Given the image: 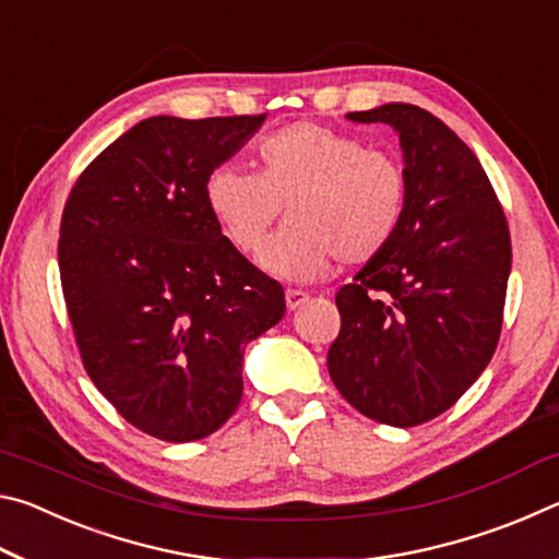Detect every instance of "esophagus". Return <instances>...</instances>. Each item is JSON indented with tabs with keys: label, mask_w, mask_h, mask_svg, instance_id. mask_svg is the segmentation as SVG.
I'll return each instance as SVG.
<instances>
[{
	"label": "esophagus",
	"mask_w": 559,
	"mask_h": 559,
	"mask_svg": "<svg viewBox=\"0 0 559 559\" xmlns=\"http://www.w3.org/2000/svg\"><path fill=\"white\" fill-rule=\"evenodd\" d=\"M308 293H302V290H293V288H288L286 290V306H288V310H296V308H300L302 302H308Z\"/></svg>",
	"instance_id": "obj_1"
}]
</instances>
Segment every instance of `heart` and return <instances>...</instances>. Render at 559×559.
<instances>
[{
    "label": "heart",
    "mask_w": 559,
    "mask_h": 559,
    "mask_svg": "<svg viewBox=\"0 0 559 559\" xmlns=\"http://www.w3.org/2000/svg\"><path fill=\"white\" fill-rule=\"evenodd\" d=\"M257 175L214 169L204 200L224 239L253 253L278 206L290 231L263 246L259 266L281 281H318L333 257L345 266L374 259L400 229L406 175L390 153L318 122H293L257 150Z\"/></svg>",
    "instance_id": "obj_1"
}]
</instances>
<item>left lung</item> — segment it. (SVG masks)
Instances as JSON below:
<instances>
[{"mask_svg": "<svg viewBox=\"0 0 559 559\" xmlns=\"http://www.w3.org/2000/svg\"><path fill=\"white\" fill-rule=\"evenodd\" d=\"M347 120L400 135L406 206L384 251L337 290L328 372L357 412L406 429L456 404L496 353L508 222L478 157L429 110L384 103Z\"/></svg>", "mask_w": 559, "mask_h": 559, "instance_id": "left-lung-1", "label": "left lung"}]
</instances>
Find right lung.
I'll return each mask as SVG.
<instances>
[{"label":"right lung","instance_id":"1","mask_svg":"<svg viewBox=\"0 0 559 559\" xmlns=\"http://www.w3.org/2000/svg\"><path fill=\"white\" fill-rule=\"evenodd\" d=\"M263 116L140 120L63 206L66 308L98 392L150 437L214 433L243 392V349L286 313L278 281L224 239L204 187Z\"/></svg>","mask_w":559,"mask_h":559}]
</instances>
